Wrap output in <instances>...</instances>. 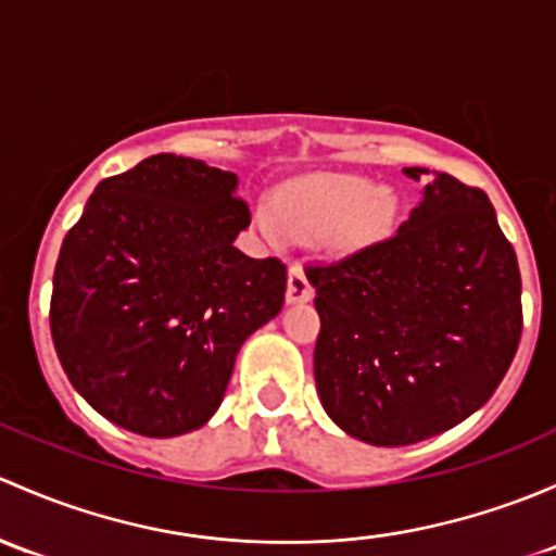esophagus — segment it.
<instances>
[{
    "label": "esophagus",
    "instance_id": "34e87169",
    "mask_svg": "<svg viewBox=\"0 0 556 556\" xmlns=\"http://www.w3.org/2000/svg\"><path fill=\"white\" fill-rule=\"evenodd\" d=\"M313 300V286L307 280L305 270L300 265L289 267V283H286V302L289 305H302V302Z\"/></svg>",
    "mask_w": 556,
    "mask_h": 556
}]
</instances>
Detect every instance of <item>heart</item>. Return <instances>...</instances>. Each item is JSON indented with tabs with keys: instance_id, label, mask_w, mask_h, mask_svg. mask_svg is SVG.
I'll list each match as a JSON object with an SVG mask.
<instances>
[{
	"instance_id": "heart-1",
	"label": "heart",
	"mask_w": 556,
	"mask_h": 556,
	"mask_svg": "<svg viewBox=\"0 0 556 556\" xmlns=\"http://www.w3.org/2000/svg\"><path fill=\"white\" fill-rule=\"evenodd\" d=\"M278 214L260 205L254 222L270 243L286 232L320 240L331 254H353L391 236L396 194L353 174H311L278 190Z\"/></svg>"
}]
</instances>
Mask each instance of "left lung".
Masks as SVG:
<instances>
[{
    "label": "left lung",
    "mask_w": 556,
    "mask_h": 556,
    "mask_svg": "<svg viewBox=\"0 0 556 556\" xmlns=\"http://www.w3.org/2000/svg\"><path fill=\"white\" fill-rule=\"evenodd\" d=\"M404 174L426 187L396 236L307 267L320 404L375 447L422 442L473 415L522 334L517 254L488 194L428 168Z\"/></svg>",
    "instance_id": "left-lung-1"
}]
</instances>
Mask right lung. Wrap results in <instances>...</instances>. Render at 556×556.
<instances>
[{
    "label": "right lung",
    "mask_w": 556,
    "mask_h": 556,
    "mask_svg": "<svg viewBox=\"0 0 556 556\" xmlns=\"http://www.w3.org/2000/svg\"><path fill=\"white\" fill-rule=\"evenodd\" d=\"M238 176L152 154L104 179L61 245L50 331L74 391L125 431H198L236 356L283 307L286 267L236 249Z\"/></svg>",
    "instance_id": "right-lung-1"
}]
</instances>
